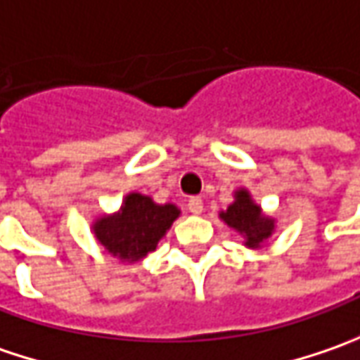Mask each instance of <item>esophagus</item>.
<instances>
[{
    "label": "esophagus",
    "instance_id": "obj_1",
    "mask_svg": "<svg viewBox=\"0 0 360 360\" xmlns=\"http://www.w3.org/2000/svg\"><path fill=\"white\" fill-rule=\"evenodd\" d=\"M188 210H190L192 214H202V210H204L202 198H198V196H192V198L188 200Z\"/></svg>",
    "mask_w": 360,
    "mask_h": 360
}]
</instances>
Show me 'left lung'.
I'll list each match as a JSON object with an SVG mask.
<instances>
[{"mask_svg":"<svg viewBox=\"0 0 360 360\" xmlns=\"http://www.w3.org/2000/svg\"><path fill=\"white\" fill-rule=\"evenodd\" d=\"M220 218L229 226L244 234L246 246L262 244V240H266L272 234V229H274V222L260 214V208L250 200L248 192H244V190L236 192V202H232L229 210L222 212Z\"/></svg>","mask_w":360,"mask_h":360,"instance_id":"1","label":"left lung"}]
</instances>
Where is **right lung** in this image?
<instances>
[{
    "mask_svg": "<svg viewBox=\"0 0 360 360\" xmlns=\"http://www.w3.org/2000/svg\"><path fill=\"white\" fill-rule=\"evenodd\" d=\"M178 214L174 204L160 206L148 196L130 194L118 214L102 218L96 224V236L108 252L134 262L156 248Z\"/></svg>",
    "mask_w": 360,
    "mask_h": 360,
    "instance_id": "add662e5",
    "label": "right lung"
}]
</instances>
